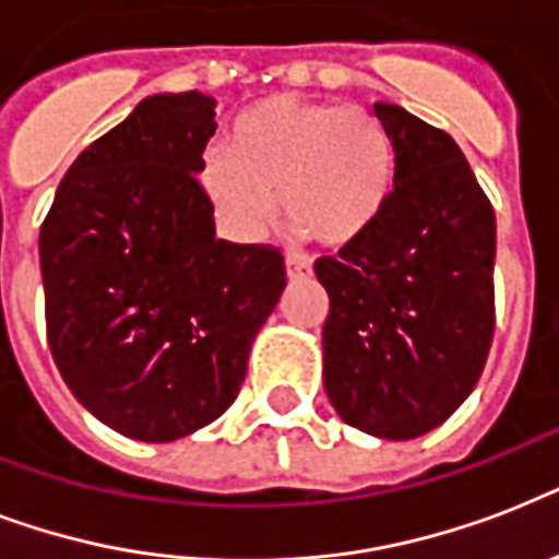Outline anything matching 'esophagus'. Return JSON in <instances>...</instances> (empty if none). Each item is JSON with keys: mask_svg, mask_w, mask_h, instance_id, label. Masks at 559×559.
Wrapping results in <instances>:
<instances>
[{"mask_svg": "<svg viewBox=\"0 0 559 559\" xmlns=\"http://www.w3.org/2000/svg\"><path fill=\"white\" fill-rule=\"evenodd\" d=\"M310 272H313V266H310V261H307V258H301V254H287V275H289V281L307 278Z\"/></svg>", "mask_w": 559, "mask_h": 559, "instance_id": "1", "label": "esophagus"}]
</instances>
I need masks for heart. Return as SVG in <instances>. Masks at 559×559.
Here are the masks:
<instances>
[{"instance_id": "b5f03b06", "label": "heart", "mask_w": 559, "mask_h": 559, "mask_svg": "<svg viewBox=\"0 0 559 559\" xmlns=\"http://www.w3.org/2000/svg\"><path fill=\"white\" fill-rule=\"evenodd\" d=\"M200 182L231 235H263L281 200L298 235L342 249L382 217L397 186V147L366 109L272 95L240 112L228 147L205 153Z\"/></svg>"}]
</instances>
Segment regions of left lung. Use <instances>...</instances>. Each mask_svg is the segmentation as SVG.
Masks as SVG:
<instances>
[{
    "label": "left lung",
    "mask_w": 559,
    "mask_h": 559,
    "mask_svg": "<svg viewBox=\"0 0 559 559\" xmlns=\"http://www.w3.org/2000/svg\"><path fill=\"white\" fill-rule=\"evenodd\" d=\"M397 147L377 226L316 261L331 298L324 391L348 426L408 441L476 389L493 342L496 217L452 135L373 104Z\"/></svg>",
    "instance_id": "obj_1"
}]
</instances>
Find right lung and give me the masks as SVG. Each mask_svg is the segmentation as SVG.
I'll list each match as a JSON object with an SVG mask.
<instances>
[{
  "label": "right lung",
  "mask_w": 559,
  "mask_h": 559,
  "mask_svg": "<svg viewBox=\"0 0 559 559\" xmlns=\"http://www.w3.org/2000/svg\"><path fill=\"white\" fill-rule=\"evenodd\" d=\"M214 98L151 95L66 170L39 228L48 348L109 429L168 443L235 403L287 287L272 246L228 243L200 186Z\"/></svg>",
  "instance_id": "obj_1"
}]
</instances>
